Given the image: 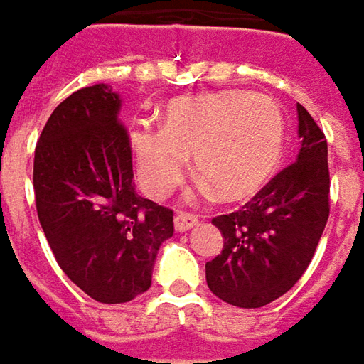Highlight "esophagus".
<instances>
[{
    "label": "esophagus",
    "mask_w": 364,
    "mask_h": 364,
    "mask_svg": "<svg viewBox=\"0 0 364 364\" xmlns=\"http://www.w3.org/2000/svg\"><path fill=\"white\" fill-rule=\"evenodd\" d=\"M193 225H197V218H195V215H189V213H179V215H175V232H189Z\"/></svg>",
    "instance_id": "1"
}]
</instances>
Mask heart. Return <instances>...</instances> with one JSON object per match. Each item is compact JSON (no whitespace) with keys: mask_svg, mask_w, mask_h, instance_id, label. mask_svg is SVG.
Returning a JSON list of instances; mask_svg holds the SVG:
<instances>
[{"mask_svg":"<svg viewBox=\"0 0 364 364\" xmlns=\"http://www.w3.org/2000/svg\"><path fill=\"white\" fill-rule=\"evenodd\" d=\"M284 144L278 105L264 95L220 90L181 96L163 110L161 129L136 127L131 146L143 189L161 199L181 181L187 155L221 199L257 193L274 173Z\"/></svg>","mask_w":364,"mask_h":364,"instance_id":"1","label":"heart"}]
</instances>
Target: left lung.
<instances>
[{
    "label": "left lung",
    "instance_id": "8db88e82",
    "mask_svg": "<svg viewBox=\"0 0 364 364\" xmlns=\"http://www.w3.org/2000/svg\"><path fill=\"white\" fill-rule=\"evenodd\" d=\"M300 151L240 211L213 218L223 250L205 264L209 290L223 302L259 308L286 294L306 272L328 220V144L302 105Z\"/></svg>",
    "mask_w": 364,
    "mask_h": 364
}]
</instances>
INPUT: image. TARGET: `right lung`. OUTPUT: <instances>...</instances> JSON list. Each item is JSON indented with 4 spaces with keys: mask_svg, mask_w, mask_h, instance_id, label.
<instances>
[{
    "mask_svg": "<svg viewBox=\"0 0 364 364\" xmlns=\"http://www.w3.org/2000/svg\"><path fill=\"white\" fill-rule=\"evenodd\" d=\"M122 100L107 84L62 100L33 157L38 218L58 266L102 304L151 288L159 247L173 235V211L134 191Z\"/></svg>",
    "mask_w": 364,
    "mask_h": 364,
    "instance_id": "add662e5",
    "label": "right lung"
}]
</instances>
